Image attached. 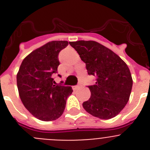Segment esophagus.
I'll use <instances>...</instances> for the list:
<instances>
[{
	"instance_id": "1",
	"label": "esophagus",
	"mask_w": 150,
	"mask_h": 150,
	"mask_svg": "<svg viewBox=\"0 0 150 150\" xmlns=\"http://www.w3.org/2000/svg\"><path fill=\"white\" fill-rule=\"evenodd\" d=\"M79 87V85H77V86H73L72 88L74 89V90H76V89H77Z\"/></svg>"
}]
</instances>
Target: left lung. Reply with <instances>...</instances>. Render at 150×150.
Masks as SVG:
<instances>
[{
    "label": "left lung",
    "mask_w": 150,
    "mask_h": 150,
    "mask_svg": "<svg viewBox=\"0 0 150 150\" xmlns=\"http://www.w3.org/2000/svg\"><path fill=\"white\" fill-rule=\"evenodd\" d=\"M86 63L96 83L88 86L91 97L82 103L86 112L103 120L114 117L128 103L132 78L128 66L112 50L94 41L69 42Z\"/></svg>",
    "instance_id": "left-lung-1"
}]
</instances>
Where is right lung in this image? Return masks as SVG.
Here are the masks:
<instances>
[{
  "instance_id": "right-lung-1",
  "label": "right lung",
  "mask_w": 150,
  "mask_h": 150,
  "mask_svg": "<svg viewBox=\"0 0 150 150\" xmlns=\"http://www.w3.org/2000/svg\"><path fill=\"white\" fill-rule=\"evenodd\" d=\"M68 45L67 41L48 42L30 53L20 66L17 74L19 96L25 108L38 120L58 119L72 94L71 86L56 85L53 78L59 65V53Z\"/></svg>"
}]
</instances>
